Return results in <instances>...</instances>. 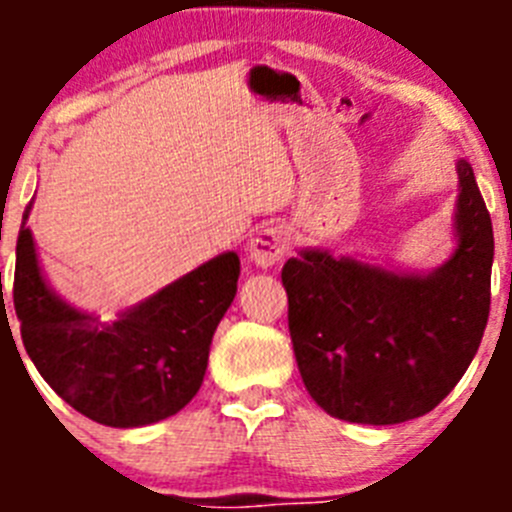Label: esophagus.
<instances>
[{
    "mask_svg": "<svg viewBox=\"0 0 512 512\" xmlns=\"http://www.w3.org/2000/svg\"><path fill=\"white\" fill-rule=\"evenodd\" d=\"M289 251V235L282 225H261L256 233H253L251 243H248V259L253 261L261 269H269V266L279 264L284 259V253Z\"/></svg>",
    "mask_w": 512,
    "mask_h": 512,
    "instance_id": "1",
    "label": "esophagus"
}]
</instances>
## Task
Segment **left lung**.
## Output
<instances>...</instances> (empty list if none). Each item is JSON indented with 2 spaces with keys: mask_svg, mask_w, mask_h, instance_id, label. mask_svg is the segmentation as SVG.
I'll return each mask as SVG.
<instances>
[{
  "mask_svg": "<svg viewBox=\"0 0 512 512\" xmlns=\"http://www.w3.org/2000/svg\"><path fill=\"white\" fill-rule=\"evenodd\" d=\"M456 251L431 274H395L307 248L282 284L302 382L338 420L395 425L431 413L477 354L490 315L492 220L459 161Z\"/></svg>",
  "mask_w": 512,
  "mask_h": 512,
  "instance_id": "obj_1",
  "label": "left lung"
}]
</instances>
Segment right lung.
Returning a JSON list of instances; mask_svg holds the SVG:
<instances>
[{
	"instance_id": "1",
	"label": "right lung",
	"mask_w": 512,
	"mask_h": 512,
	"mask_svg": "<svg viewBox=\"0 0 512 512\" xmlns=\"http://www.w3.org/2000/svg\"><path fill=\"white\" fill-rule=\"evenodd\" d=\"M27 212L30 205L25 220ZM238 274V253H220L115 323H102L45 284L33 233L22 223L12 300L27 356L56 395L94 423L138 428L176 415L197 395Z\"/></svg>"
}]
</instances>
